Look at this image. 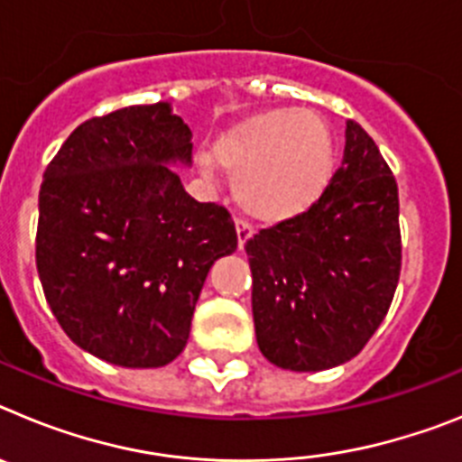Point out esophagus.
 Listing matches in <instances>:
<instances>
[{"label": "esophagus", "instance_id": "obj_1", "mask_svg": "<svg viewBox=\"0 0 462 462\" xmlns=\"http://www.w3.org/2000/svg\"><path fill=\"white\" fill-rule=\"evenodd\" d=\"M236 234H238V247L243 250L245 243L252 238V234H254V231H252V226L245 222V219H236Z\"/></svg>", "mask_w": 462, "mask_h": 462}]
</instances>
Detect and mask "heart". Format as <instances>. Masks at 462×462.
<instances>
[{
  "instance_id": "obj_1",
  "label": "heart",
  "mask_w": 462,
  "mask_h": 462,
  "mask_svg": "<svg viewBox=\"0 0 462 462\" xmlns=\"http://www.w3.org/2000/svg\"><path fill=\"white\" fill-rule=\"evenodd\" d=\"M212 162L234 175V196L247 215L277 224L303 215L326 189L333 171V143L312 110H261L215 141Z\"/></svg>"
}]
</instances>
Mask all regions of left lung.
I'll use <instances>...</instances> for the list:
<instances>
[{"mask_svg":"<svg viewBox=\"0 0 462 462\" xmlns=\"http://www.w3.org/2000/svg\"><path fill=\"white\" fill-rule=\"evenodd\" d=\"M398 185L373 138L346 122L345 157L308 212L247 240L261 354L319 373L361 352L400 277Z\"/></svg>","mask_w":462,"mask_h":462,"instance_id":"left-lung-1","label":"left lung"}]
</instances>
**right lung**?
<instances>
[{
  "label": "right lung",
  "mask_w": 462,
  "mask_h": 462,
  "mask_svg": "<svg viewBox=\"0 0 462 462\" xmlns=\"http://www.w3.org/2000/svg\"><path fill=\"white\" fill-rule=\"evenodd\" d=\"M173 166H191V129L159 101L83 122L43 173L46 300L80 349L120 368L180 356L212 263L238 247L226 208L194 201Z\"/></svg>",
  "instance_id": "right-lung-1"
}]
</instances>
